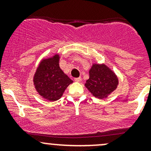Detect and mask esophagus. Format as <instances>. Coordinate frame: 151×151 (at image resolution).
I'll return each instance as SVG.
<instances>
[{
  "label": "esophagus",
  "mask_w": 151,
  "mask_h": 151,
  "mask_svg": "<svg viewBox=\"0 0 151 151\" xmlns=\"http://www.w3.org/2000/svg\"><path fill=\"white\" fill-rule=\"evenodd\" d=\"M81 80H82L81 77H77V78H74V81L77 82V83H80Z\"/></svg>",
  "instance_id": "1"
}]
</instances>
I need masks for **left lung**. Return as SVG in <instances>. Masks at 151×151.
<instances>
[{"mask_svg": "<svg viewBox=\"0 0 151 151\" xmlns=\"http://www.w3.org/2000/svg\"><path fill=\"white\" fill-rule=\"evenodd\" d=\"M118 85L115 73L106 65L93 63L89 70V79L85 86L96 98H106Z\"/></svg>", "mask_w": 151, "mask_h": 151, "instance_id": "1", "label": "left lung"}]
</instances>
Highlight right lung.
I'll return each mask as SVG.
<instances>
[{
	"label": "right lung",
	"mask_w": 151,
	"mask_h": 151,
	"mask_svg": "<svg viewBox=\"0 0 151 151\" xmlns=\"http://www.w3.org/2000/svg\"><path fill=\"white\" fill-rule=\"evenodd\" d=\"M59 60L58 54L44 58L33 76V83L38 93L50 101L60 99L67 87L73 83L60 68Z\"/></svg>",
	"instance_id": "add662e5"
}]
</instances>
